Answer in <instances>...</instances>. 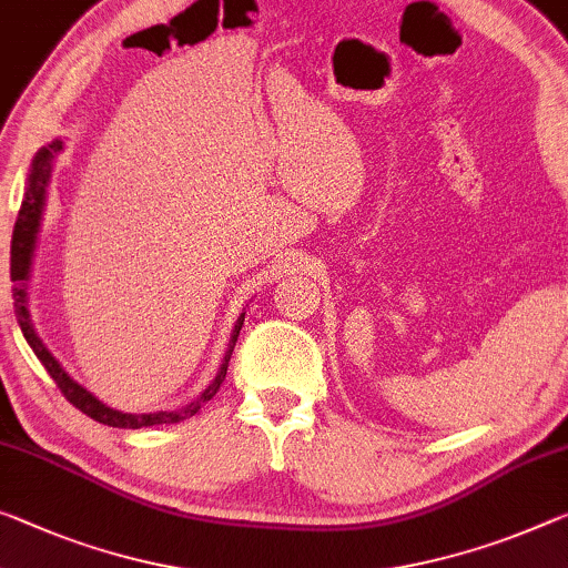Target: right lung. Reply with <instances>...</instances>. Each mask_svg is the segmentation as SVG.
<instances>
[{
    "label": "right lung",
    "mask_w": 568,
    "mask_h": 568,
    "mask_svg": "<svg viewBox=\"0 0 568 568\" xmlns=\"http://www.w3.org/2000/svg\"><path fill=\"white\" fill-rule=\"evenodd\" d=\"M60 150H63V146H60V142H52L50 146H42V150L38 152V156H34L28 190H24L20 213H17V223H14V231H12V251H10V276H12V282H14L12 300H14V307H17V322H20L22 335L30 343L34 355H38V361L45 365V371L50 373V378L55 381V386L60 388V394H63L68 400H71L75 408H81L85 416H91L93 422L106 424V426H121V429H126V426H129V429H139V426L185 422V418L195 416L200 412V406H203L205 400H211L215 396V390L221 388V383L225 381V371H229V361H231L233 347L229 351V355H225V363H223L221 373H217V378L213 381V386L207 388L205 394L195 400V404H190L187 408H182V412H162V414L132 416V414L113 412V408H109L106 404H101L99 398L91 396L83 386H78V383L71 378V375H68L63 368H60V363L50 355L48 347L42 345V339L34 335V329L30 325L28 307H24V286L22 284H24V278H28V272H30V256H32V246H34V233H38V225H40L42 200H45V187H48V180H50L52 160H55V154ZM241 325H243V317L239 320V325H235V329H233V345H235V339H239Z\"/></svg>",
    "instance_id": "add662e5"
}]
</instances>
